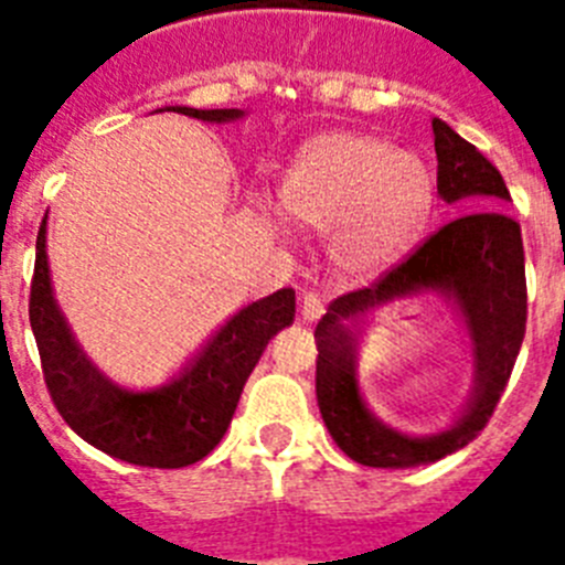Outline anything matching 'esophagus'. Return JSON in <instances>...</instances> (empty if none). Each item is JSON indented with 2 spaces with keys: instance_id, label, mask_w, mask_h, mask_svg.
<instances>
[{
  "instance_id": "esophagus-1",
  "label": "esophagus",
  "mask_w": 565,
  "mask_h": 565,
  "mask_svg": "<svg viewBox=\"0 0 565 565\" xmlns=\"http://www.w3.org/2000/svg\"><path fill=\"white\" fill-rule=\"evenodd\" d=\"M299 311H302V317L306 319H319L322 313H326V302H322V297H319L317 291H302V299H299Z\"/></svg>"
}]
</instances>
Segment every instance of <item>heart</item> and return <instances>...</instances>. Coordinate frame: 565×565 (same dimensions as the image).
I'll return each mask as SVG.
<instances>
[{"label":"heart","instance_id":"b5f03b06","mask_svg":"<svg viewBox=\"0 0 565 565\" xmlns=\"http://www.w3.org/2000/svg\"><path fill=\"white\" fill-rule=\"evenodd\" d=\"M294 221L337 228V257L371 271L411 252L433 209V174L416 154L367 132L319 135L299 149L279 189Z\"/></svg>","mask_w":565,"mask_h":565}]
</instances>
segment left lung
I'll return each instance as SVG.
<instances>
[{"label":"left lung","mask_w":565,"mask_h":565,"mask_svg":"<svg viewBox=\"0 0 565 565\" xmlns=\"http://www.w3.org/2000/svg\"><path fill=\"white\" fill-rule=\"evenodd\" d=\"M438 158V198L478 209L444 223L422 246L373 279L328 306L317 331V402L339 450L364 467H416L438 461L481 436L495 413L526 333V266L521 226L503 214L509 189L501 172L463 141L456 129L433 118ZM418 287H438L459 302L473 339L477 393L450 431L411 439L376 423L355 387V319L387 298Z\"/></svg>","instance_id":"obj_1"}]
</instances>
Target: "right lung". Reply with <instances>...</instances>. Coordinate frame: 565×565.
Masks as SVG:
<instances>
[{
    "label": "right lung",
    "mask_w": 565,
    "mask_h": 565,
    "mask_svg": "<svg viewBox=\"0 0 565 565\" xmlns=\"http://www.w3.org/2000/svg\"><path fill=\"white\" fill-rule=\"evenodd\" d=\"M172 109L201 121H234L243 115L239 109ZM44 226L47 214L39 226L28 311L56 411L84 441L127 463L178 469L206 458L226 436L243 384L268 339L294 322V288L234 313L174 382L149 393L121 391L87 362L70 337L50 288Z\"/></svg>",
    "instance_id": "1"
}]
</instances>
